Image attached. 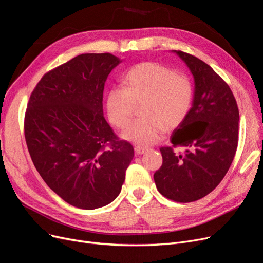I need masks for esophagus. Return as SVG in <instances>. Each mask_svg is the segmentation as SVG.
<instances>
[{"label":"esophagus","mask_w":263,"mask_h":263,"mask_svg":"<svg viewBox=\"0 0 263 263\" xmlns=\"http://www.w3.org/2000/svg\"><path fill=\"white\" fill-rule=\"evenodd\" d=\"M134 151H135V153L138 154V155H142V154H144V153L147 151V148H146L145 146H140V145H138V146L134 147Z\"/></svg>","instance_id":"obj_1"}]
</instances>
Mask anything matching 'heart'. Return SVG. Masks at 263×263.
Returning <instances> with one entry per match:
<instances>
[{"label": "heart", "mask_w": 263, "mask_h": 263, "mask_svg": "<svg viewBox=\"0 0 263 263\" xmlns=\"http://www.w3.org/2000/svg\"><path fill=\"white\" fill-rule=\"evenodd\" d=\"M193 88L190 78L157 62L132 66L122 78V88H112L105 100L109 122L118 129L126 127L135 104H142V118L132 123L122 138L141 146L162 139L165 128L180 124L191 107Z\"/></svg>", "instance_id": "obj_1"}]
</instances>
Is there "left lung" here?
<instances>
[{
  "label": "left lung",
  "instance_id": "8db88e82",
  "mask_svg": "<svg viewBox=\"0 0 263 263\" xmlns=\"http://www.w3.org/2000/svg\"><path fill=\"white\" fill-rule=\"evenodd\" d=\"M195 78L188 115L161 147L156 187L170 200L188 203L212 192L229 170L237 148L238 107L230 87L213 68L190 53L175 50ZM182 146L185 153L175 151Z\"/></svg>",
  "mask_w": 263,
  "mask_h": 263
}]
</instances>
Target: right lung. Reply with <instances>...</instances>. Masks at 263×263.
Returning <instances> with one entry per match:
<instances>
[{"mask_svg":"<svg viewBox=\"0 0 263 263\" xmlns=\"http://www.w3.org/2000/svg\"><path fill=\"white\" fill-rule=\"evenodd\" d=\"M119 63L108 52L79 54L45 74L28 102L25 138L34 166L78 209L115 200L134 156L103 116L104 85Z\"/></svg>","mask_w":263,"mask_h":263,"instance_id":"obj_1","label":"right lung"}]
</instances>
